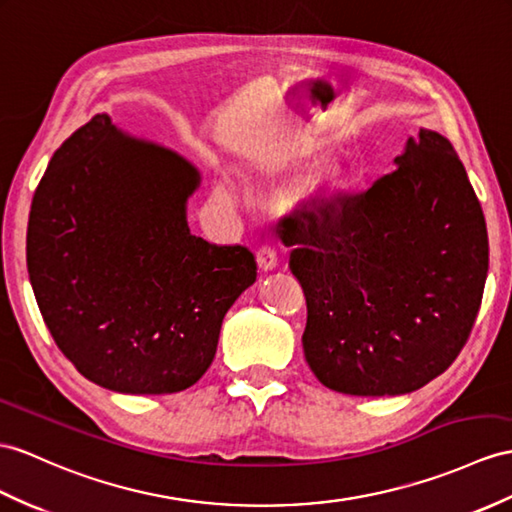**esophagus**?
I'll list each match as a JSON object with an SVG mask.
<instances>
[{"mask_svg": "<svg viewBox=\"0 0 512 512\" xmlns=\"http://www.w3.org/2000/svg\"><path fill=\"white\" fill-rule=\"evenodd\" d=\"M256 260H258V267L263 269V271H271V269H276V267H278V263H280V258H278L276 247L269 245V243H265L263 247L258 249Z\"/></svg>", "mask_w": 512, "mask_h": 512, "instance_id": "esophagus-1", "label": "esophagus"}]
</instances>
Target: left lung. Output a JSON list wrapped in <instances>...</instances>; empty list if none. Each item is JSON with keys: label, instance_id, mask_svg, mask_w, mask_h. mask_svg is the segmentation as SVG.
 I'll use <instances>...</instances> for the list:
<instances>
[{"label": "left lung", "instance_id": "left-lung-1", "mask_svg": "<svg viewBox=\"0 0 512 512\" xmlns=\"http://www.w3.org/2000/svg\"><path fill=\"white\" fill-rule=\"evenodd\" d=\"M280 223L306 295L304 354L321 384L402 395L454 363L482 304L489 234L443 134L419 130L369 189H321Z\"/></svg>", "mask_w": 512, "mask_h": 512}]
</instances>
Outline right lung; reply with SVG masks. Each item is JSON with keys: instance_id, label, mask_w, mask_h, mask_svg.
<instances>
[{"instance_id": "obj_1", "label": "right lung", "mask_w": 512, "mask_h": 512, "mask_svg": "<svg viewBox=\"0 0 512 512\" xmlns=\"http://www.w3.org/2000/svg\"><path fill=\"white\" fill-rule=\"evenodd\" d=\"M197 171L95 115L36 186L28 273L58 350L86 380L132 395L189 389L221 321L256 282L254 254L191 234Z\"/></svg>"}]
</instances>
